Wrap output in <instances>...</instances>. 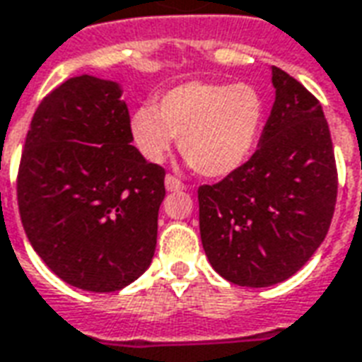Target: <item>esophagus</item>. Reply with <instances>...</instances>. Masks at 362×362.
<instances>
[{"label":"esophagus","instance_id":"34e87169","mask_svg":"<svg viewBox=\"0 0 362 362\" xmlns=\"http://www.w3.org/2000/svg\"><path fill=\"white\" fill-rule=\"evenodd\" d=\"M165 188H167V192H182V189H186V186H184L176 176L167 174V178H165Z\"/></svg>","mask_w":362,"mask_h":362}]
</instances>
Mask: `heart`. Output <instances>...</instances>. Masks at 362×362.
I'll list each match as a JSON object with an SVG mask.
<instances>
[{
    "instance_id": "b5f03b06",
    "label": "heart",
    "mask_w": 362,
    "mask_h": 362,
    "mask_svg": "<svg viewBox=\"0 0 362 362\" xmlns=\"http://www.w3.org/2000/svg\"><path fill=\"white\" fill-rule=\"evenodd\" d=\"M264 103L247 82L192 80L174 86L130 115V136L147 160L160 163L180 138L195 173L224 178L251 159L263 127Z\"/></svg>"
}]
</instances>
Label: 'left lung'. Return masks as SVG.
I'll use <instances>...</instances> for the list:
<instances>
[{
	"instance_id": "1",
	"label": "left lung",
	"mask_w": 362,
	"mask_h": 362,
	"mask_svg": "<svg viewBox=\"0 0 362 362\" xmlns=\"http://www.w3.org/2000/svg\"><path fill=\"white\" fill-rule=\"evenodd\" d=\"M274 105L240 170L197 189L211 267L228 282L267 288L293 276L330 228L338 170L318 99L272 66Z\"/></svg>"
}]
</instances>
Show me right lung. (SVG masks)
Instances as JSON below:
<instances>
[{"label":"right lung","instance_id":"right-lung-1","mask_svg":"<svg viewBox=\"0 0 362 362\" xmlns=\"http://www.w3.org/2000/svg\"><path fill=\"white\" fill-rule=\"evenodd\" d=\"M122 88L90 74L45 95L26 134L17 180L24 232L63 282L117 291L157 245L165 170L132 146Z\"/></svg>","mask_w":362,"mask_h":362}]
</instances>
